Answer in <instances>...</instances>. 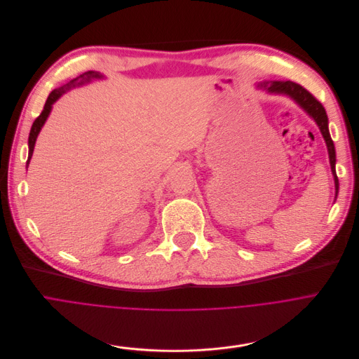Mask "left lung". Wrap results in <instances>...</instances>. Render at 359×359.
<instances>
[{
	"instance_id": "obj_1",
	"label": "left lung",
	"mask_w": 359,
	"mask_h": 359,
	"mask_svg": "<svg viewBox=\"0 0 359 359\" xmlns=\"http://www.w3.org/2000/svg\"><path fill=\"white\" fill-rule=\"evenodd\" d=\"M257 88L260 89H266L269 93H277V95H285L292 97L302 109H304V111L314 118V121L317 123L324 140L325 144L328 149V157H330V164H331V171L334 175V182H335V194H338V177L335 172V149H334V142L331 140L330 131H328V117L325 113V109L323 107V104L309 92L306 90L303 86H300L299 83H294L292 81L287 82H263L260 83Z\"/></svg>"
}]
</instances>
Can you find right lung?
<instances>
[{
  "instance_id": "1",
  "label": "right lung",
  "mask_w": 359,
  "mask_h": 359,
  "mask_svg": "<svg viewBox=\"0 0 359 359\" xmlns=\"http://www.w3.org/2000/svg\"><path fill=\"white\" fill-rule=\"evenodd\" d=\"M100 78H103V75H100L99 72H93V70H89V72H85L83 75H81V76H78L76 79H72L70 82H67L66 85H63L62 88H59V89H55V90H52L50 93H49V96H48V99H46V103H45V106H43V110H42V113L35 118V121H34V124H32V127H31V131H29V138H28V147H29V153H28V161H27V167L29 165V161H31V157H32V153H34V147H35V141H36V137H38V134H39V131H41V128H42V126L45 124V121H46V118H48V116H49V113H50V110H52V104L66 92V90H69V89H72V88H75V86H81V85H85V83H89L90 81H93V79H100Z\"/></svg>"
}]
</instances>
